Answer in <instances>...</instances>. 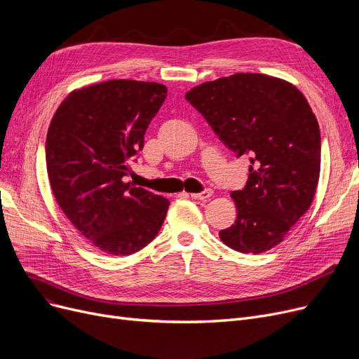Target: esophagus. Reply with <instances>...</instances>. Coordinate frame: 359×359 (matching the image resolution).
<instances>
[{"label": "esophagus", "mask_w": 359, "mask_h": 359, "mask_svg": "<svg viewBox=\"0 0 359 359\" xmlns=\"http://www.w3.org/2000/svg\"><path fill=\"white\" fill-rule=\"evenodd\" d=\"M211 195H212L211 189H205L201 194H191V198L196 199V201H208L211 198Z\"/></svg>", "instance_id": "34e87169"}]
</instances>
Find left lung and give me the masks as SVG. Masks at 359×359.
Returning <instances> with one entry per match:
<instances>
[{
	"label": "left lung",
	"instance_id": "1",
	"mask_svg": "<svg viewBox=\"0 0 359 359\" xmlns=\"http://www.w3.org/2000/svg\"><path fill=\"white\" fill-rule=\"evenodd\" d=\"M184 97L237 157L250 156L246 186L231 192L237 218L221 241L240 253L272 249L307 212L318 183L322 141L304 94L285 80L238 72Z\"/></svg>",
	"mask_w": 359,
	"mask_h": 359
}]
</instances>
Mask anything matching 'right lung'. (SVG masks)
<instances>
[{"mask_svg":"<svg viewBox=\"0 0 359 359\" xmlns=\"http://www.w3.org/2000/svg\"><path fill=\"white\" fill-rule=\"evenodd\" d=\"M167 97L158 83L110 80L74 90L46 135L52 194L94 248L128 256L154 240L170 201L125 182L129 161Z\"/></svg>","mask_w":359,"mask_h":359,"instance_id":"obj_1","label":"right lung"}]
</instances>
